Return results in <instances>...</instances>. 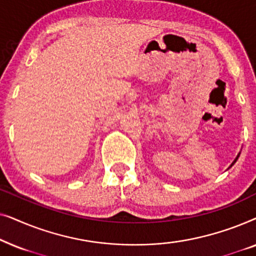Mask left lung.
<instances>
[{
    "instance_id": "left-lung-1",
    "label": "left lung",
    "mask_w": 256,
    "mask_h": 256,
    "mask_svg": "<svg viewBox=\"0 0 256 256\" xmlns=\"http://www.w3.org/2000/svg\"><path fill=\"white\" fill-rule=\"evenodd\" d=\"M239 156H240V152H239V154H238V156H236V160H233V163H232V164H230V166H233V164H234V163H236V160H238V158H239Z\"/></svg>"
}]
</instances>
